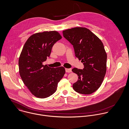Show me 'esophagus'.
Masks as SVG:
<instances>
[{"label":"esophagus","mask_w":129,"mask_h":129,"mask_svg":"<svg viewBox=\"0 0 129 129\" xmlns=\"http://www.w3.org/2000/svg\"><path fill=\"white\" fill-rule=\"evenodd\" d=\"M65 71L67 73H70V72H72L71 69H70V68H66L65 69Z\"/></svg>","instance_id":"1"}]
</instances>
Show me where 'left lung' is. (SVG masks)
<instances>
[{
  "mask_svg": "<svg viewBox=\"0 0 129 129\" xmlns=\"http://www.w3.org/2000/svg\"><path fill=\"white\" fill-rule=\"evenodd\" d=\"M63 34L73 46L75 56L83 63V69L73 68L78 80L73 84L79 93L88 95L101 86L107 69V54L101 40L89 29L75 27L64 30Z\"/></svg>",
  "mask_w": 129,
  "mask_h": 129,
  "instance_id": "1",
  "label": "left lung"
}]
</instances>
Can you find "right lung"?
<instances>
[{"instance_id": "1", "label": "right lung", "mask_w": 129, "mask_h": 129, "mask_svg": "<svg viewBox=\"0 0 129 129\" xmlns=\"http://www.w3.org/2000/svg\"><path fill=\"white\" fill-rule=\"evenodd\" d=\"M61 38L56 31L34 34L27 39L21 52L18 61L20 76L37 98H45L54 94L65 73L63 67L52 68L43 65L50 56L54 44Z\"/></svg>"}]
</instances>
